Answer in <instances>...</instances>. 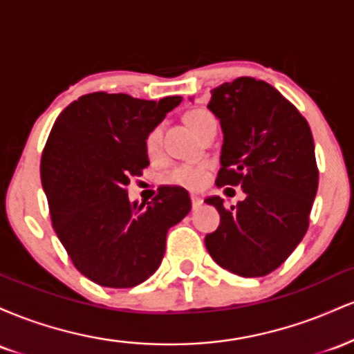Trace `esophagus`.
<instances>
[{
	"label": "esophagus",
	"mask_w": 354,
	"mask_h": 354,
	"mask_svg": "<svg viewBox=\"0 0 354 354\" xmlns=\"http://www.w3.org/2000/svg\"><path fill=\"white\" fill-rule=\"evenodd\" d=\"M191 205H193V209H198L203 205V198L193 193L191 194Z\"/></svg>",
	"instance_id": "esophagus-1"
}]
</instances>
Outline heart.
<instances>
[{"label":"heart","mask_w":354,"mask_h":354,"mask_svg":"<svg viewBox=\"0 0 354 354\" xmlns=\"http://www.w3.org/2000/svg\"><path fill=\"white\" fill-rule=\"evenodd\" d=\"M186 123L196 136H201L211 126H216V118H214L208 109H191L186 113ZM161 136L163 129L160 124L153 126L145 138V149L149 156H156L161 151ZM208 169L206 163H180L174 165L161 174V181L166 185L183 186V188L198 189L203 188L208 181Z\"/></svg>","instance_id":"1"}]
</instances>
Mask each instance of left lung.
Here are the masks:
<instances>
[{
  "mask_svg": "<svg viewBox=\"0 0 354 354\" xmlns=\"http://www.w3.org/2000/svg\"><path fill=\"white\" fill-rule=\"evenodd\" d=\"M208 108L221 123L216 185L241 186L233 206L206 198L221 223L205 245L219 266L259 278L281 266L299 245L318 189L315 141L308 121L278 89L241 76L211 89Z\"/></svg>",
  "mask_w": 354,
  "mask_h": 354,
  "instance_id": "8db88e82",
  "label": "left lung"
}]
</instances>
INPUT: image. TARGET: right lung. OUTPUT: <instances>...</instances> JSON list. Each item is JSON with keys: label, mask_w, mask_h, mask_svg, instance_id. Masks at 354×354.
Instances as JSON below:
<instances>
[{"label": "right lung", "mask_w": 354, "mask_h": 354, "mask_svg": "<svg viewBox=\"0 0 354 354\" xmlns=\"http://www.w3.org/2000/svg\"><path fill=\"white\" fill-rule=\"evenodd\" d=\"M181 103L89 93L53 124L41 154V183L53 228L81 274L106 288H133L163 259L166 234L191 209L188 191L163 186L148 205L128 185L149 160L145 138Z\"/></svg>", "instance_id": "add662e5"}]
</instances>
